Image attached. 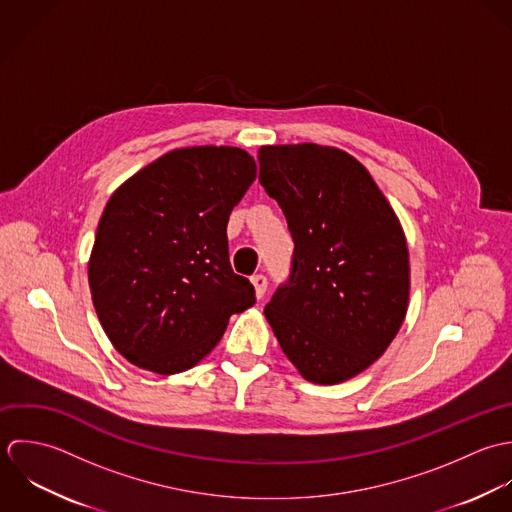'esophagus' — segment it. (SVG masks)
I'll return each instance as SVG.
<instances>
[{
	"instance_id": "obj_1",
	"label": "esophagus",
	"mask_w": 512,
	"mask_h": 512,
	"mask_svg": "<svg viewBox=\"0 0 512 512\" xmlns=\"http://www.w3.org/2000/svg\"><path fill=\"white\" fill-rule=\"evenodd\" d=\"M251 283H253V287H255L257 299H261V297L267 293V277H265V275H255V277L251 279Z\"/></svg>"
}]
</instances>
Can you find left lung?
<instances>
[{
	"mask_svg": "<svg viewBox=\"0 0 512 512\" xmlns=\"http://www.w3.org/2000/svg\"><path fill=\"white\" fill-rule=\"evenodd\" d=\"M259 182L295 241L291 275L265 316L312 384L364 372L396 338L409 301L404 229L370 172L318 144L263 146Z\"/></svg>",
	"mask_w": 512,
	"mask_h": 512,
	"instance_id": "8db88e82",
	"label": "left lung"
}]
</instances>
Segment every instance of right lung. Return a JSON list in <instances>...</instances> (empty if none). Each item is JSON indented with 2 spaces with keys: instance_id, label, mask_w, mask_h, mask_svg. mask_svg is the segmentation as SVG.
I'll use <instances>...</instances> for the list:
<instances>
[{
  "instance_id": "add662e5",
  "label": "right lung",
  "mask_w": 512,
  "mask_h": 512,
  "mask_svg": "<svg viewBox=\"0 0 512 512\" xmlns=\"http://www.w3.org/2000/svg\"><path fill=\"white\" fill-rule=\"evenodd\" d=\"M257 178L241 148L172 150L108 200L89 259L93 305L112 346L170 376L196 366L229 316L255 305L229 265L227 221Z\"/></svg>"
}]
</instances>
